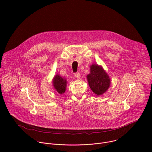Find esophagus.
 <instances>
[{
  "label": "esophagus",
  "mask_w": 152,
  "mask_h": 152,
  "mask_svg": "<svg viewBox=\"0 0 152 152\" xmlns=\"http://www.w3.org/2000/svg\"><path fill=\"white\" fill-rule=\"evenodd\" d=\"M75 77L77 79H79L80 77V74L79 72H77L75 73Z\"/></svg>",
  "instance_id": "34e87169"
}]
</instances>
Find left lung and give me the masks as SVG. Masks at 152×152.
<instances>
[{"label":"left lung","instance_id":"obj_1","mask_svg":"<svg viewBox=\"0 0 152 152\" xmlns=\"http://www.w3.org/2000/svg\"><path fill=\"white\" fill-rule=\"evenodd\" d=\"M90 66V73L87 76L88 85L96 95H101L110 86L109 77L102 66L95 64Z\"/></svg>","mask_w":152,"mask_h":152}]
</instances>
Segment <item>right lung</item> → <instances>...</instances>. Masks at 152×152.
<instances>
[{"instance_id":"obj_1","label":"right lung","mask_w":152,"mask_h":152,"mask_svg":"<svg viewBox=\"0 0 152 152\" xmlns=\"http://www.w3.org/2000/svg\"><path fill=\"white\" fill-rule=\"evenodd\" d=\"M66 80L58 75H56L53 79V86L57 92L62 94L65 91L66 87Z\"/></svg>"}]
</instances>
